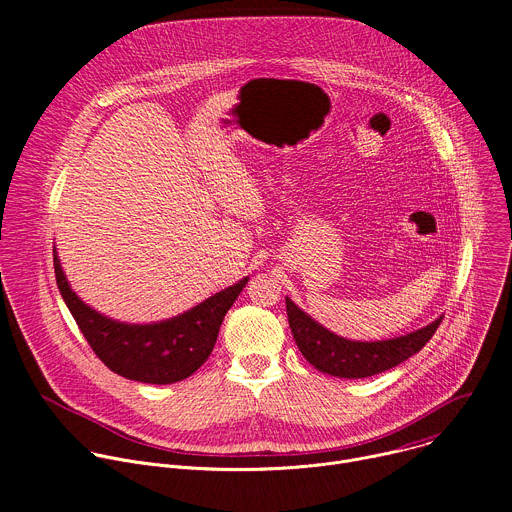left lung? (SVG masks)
<instances>
[{
    "instance_id": "obj_1",
    "label": "left lung",
    "mask_w": 512,
    "mask_h": 512,
    "mask_svg": "<svg viewBox=\"0 0 512 512\" xmlns=\"http://www.w3.org/2000/svg\"><path fill=\"white\" fill-rule=\"evenodd\" d=\"M285 308L291 334H294L306 360L320 373L340 379H364L397 367V364L419 352L444 320V316H440L421 330L399 338L358 342L326 330L289 298H285Z\"/></svg>"
}]
</instances>
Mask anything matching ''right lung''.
Segmentation results:
<instances>
[{
  "label": "right lung",
  "instance_id": "right-lung-1",
  "mask_svg": "<svg viewBox=\"0 0 512 512\" xmlns=\"http://www.w3.org/2000/svg\"><path fill=\"white\" fill-rule=\"evenodd\" d=\"M56 283L93 352L113 373L150 385H170L196 373L210 356L218 330L249 277L218 291L192 310L154 324H125L87 306L70 289L54 249Z\"/></svg>",
  "mask_w": 512,
  "mask_h": 512
}]
</instances>
